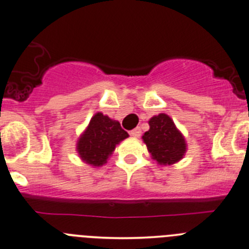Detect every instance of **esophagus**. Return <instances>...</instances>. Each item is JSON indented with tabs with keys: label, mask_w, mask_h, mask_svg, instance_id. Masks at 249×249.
Segmentation results:
<instances>
[{
	"label": "esophagus",
	"mask_w": 249,
	"mask_h": 249,
	"mask_svg": "<svg viewBox=\"0 0 249 249\" xmlns=\"http://www.w3.org/2000/svg\"><path fill=\"white\" fill-rule=\"evenodd\" d=\"M130 135H131L132 137H136V139H139V137L141 136V129L140 127H136V129L131 130V131H130Z\"/></svg>",
	"instance_id": "esophagus-1"
}]
</instances>
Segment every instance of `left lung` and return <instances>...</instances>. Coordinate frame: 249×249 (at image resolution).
<instances>
[{
	"label": "left lung",
	"mask_w": 249,
	"mask_h": 249,
	"mask_svg": "<svg viewBox=\"0 0 249 249\" xmlns=\"http://www.w3.org/2000/svg\"><path fill=\"white\" fill-rule=\"evenodd\" d=\"M149 130L142 136L153 160L159 165H173L182 160L188 147L184 136L171 117L165 113L154 115L148 122Z\"/></svg>",
	"instance_id": "left-lung-1"
}]
</instances>
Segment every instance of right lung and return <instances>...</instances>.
<instances>
[{
  "label": "right lung",
  "mask_w": 249,
  "mask_h": 249,
  "mask_svg": "<svg viewBox=\"0 0 249 249\" xmlns=\"http://www.w3.org/2000/svg\"><path fill=\"white\" fill-rule=\"evenodd\" d=\"M127 137L129 134L122 129L119 122L97 112L78 137L76 152L80 160L89 166H104L115 147Z\"/></svg>",
  "instance_id": "1"
}]
</instances>
